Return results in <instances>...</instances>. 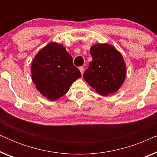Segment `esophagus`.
<instances>
[{
  "mask_svg": "<svg viewBox=\"0 0 157 157\" xmlns=\"http://www.w3.org/2000/svg\"><path fill=\"white\" fill-rule=\"evenodd\" d=\"M79 70H80L81 74H83V71H84V68H83V67H79Z\"/></svg>",
  "mask_w": 157,
  "mask_h": 157,
  "instance_id": "obj_1",
  "label": "esophagus"
}]
</instances>
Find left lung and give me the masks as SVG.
I'll list each match as a JSON object with an SVG mask.
<instances>
[{
	"mask_svg": "<svg viewBox=\"0 0 157 157\" xmlns=\"http://www.w3.org/2000/svg\"><path fill=\"white\" fill-rule=\"evenodd\" d=\"M90 53L93 60L83 73V78L103 96L114 93L126 77V65L121 53L106 44L94 45Z\"/></svg>",
	"mask_w": 157,
	"mask_h": 157,
	"instance_id": "8db88e82",
	"label": "left lung"
}]
</instances>
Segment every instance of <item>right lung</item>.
<instances>
[{
    "label": "right lung",
    "mask_w": 157,
    "mask_h": 157,
    "mask_svg": "<svg viewBox=\"0 0 157 157\" xmlns=\"http://www.w3.org/2000/svg\"><path fill=\"white\" fill-rule=\"evenodd\" d=\"M32 80L38 91L51 101L67 93L71 85L81 76L73 59L61 44L51 43L34 58Z\"/></svg>",
    "instance_id": "right-lung-1"
}]
</instances>
